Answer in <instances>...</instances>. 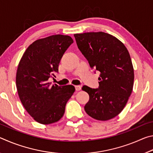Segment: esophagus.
Listing matches in <instances>:
<instances>
[{"label":"esophagus","mask_w":153,"mask_h":153,"mask_svg":"<svg viewBox=\"0 0 153 153\" xmlns=\"http://www.w3.org/2000/svg\"><path fill=\"white\" fill-rule=\"evenodd\" d=\"M75 88H76V91H79V90H81L82 86H79V85H77V86H75Z\"/></svg>","instance_id":"34e87169"}]
</instances>
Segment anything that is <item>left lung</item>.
<instances>
[{
  "label": "left lung",
  "instance_id": "8db88e82",
  "mask_svg": "<svg viewBox=\"0 0 153 153\" xmlns=\"http://www.w3.org/2000/svg\"><path fill=\"white\" fill-rule=\"evenodd\" d=\"M74 37L90 67L100 72L98 88H82L90 97L85 111L95 120H111L121 112L132 92L134 68L128 51L105 32L76 33Z\"/></svg>",
  "mask_w": 153,
  "mask_h": 153
}]
</instances>
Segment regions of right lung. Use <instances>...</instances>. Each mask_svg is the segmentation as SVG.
<instances>
[{
  "label": "right lung",
  "instance_id": "1",
  "mask_svg": "<svg viewBox=\"0 0 153 153\" xmlns=\"http://www.w3.org/2000/svg\"><path fill=\"white\" fill-rule=\"evenodd\" d=\"M73 42L69 36H48L33 42L21 59L16 74L17 92L25 110L38 123L60 120L75 92L71 85L52 86L48 82L58 72L62 56Z\"/></svg>",
  "mask_w": 153,
  "mask_h": 153
}]
</instances>
